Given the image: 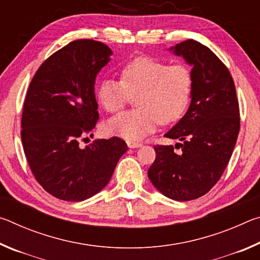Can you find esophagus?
<instances>
[{"label":"esophagus","mask_w":260,"mask_h":260,"mask_svg":"<svg viewBox=\"0 0 260 260\" xmlns=\"http://www.w3.org/2000/svg\"><path fill=\"white\" fill-rule=\"evenodd\" d=\"M127 146H128V148L131 149H134V148L142 147V144L139 142H135V141H127Z\"/></svg>","instance_id":"esophagus-1"}]
</instances>
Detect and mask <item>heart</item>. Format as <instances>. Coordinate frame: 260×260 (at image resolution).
<instances>
[{"label":"heart","instance_id":"heart-1","mask_svg":"<svg viewBox=\"0 0 260 260\" xmlns=\"http://www.w3.org/2000/svg\"><path fill=\"white\" fill-rule=\"evenodd\" d=\"M121 81L104 79L98 89L101 105L109 112L125 107L136 95L138 109L121 112L107 122L110 134L140 141L156 129L158 122L177 121L190 101L191 72L186 65L172 64L148 56L131 59L121 69Z\"/></svg>","mask_w":260,"mask_h":260}]
</instances>
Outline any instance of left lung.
<instances>
[{"mask_svg": "<svg viewBox=\"0 0 260 260\" xmlns=\"http://www.w3.org/2000/svg\"><path fill=\"white\" fill-rule=\"evenodd\" d=\"M169 50L191 67L190 105L164 135L180 143L155 147L148 177L162 195L184 202L205 195L221 177L240 132V110L230 71L208 47L189 39Z\"/></svg>", "mask_w": 260, "mask_h": 260, "instance_id": "left-lung-1", "label": "left lung"}]
</instances>
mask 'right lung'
Segmentation results:
<instances>
[{"mask_svg": "<svg viewBox=\"0 0 260 260\" xmlns=\"http://www.w3.org/2000/svg\"><path fill=\"white\" fill-rule=\"evenodd\" d=\"M100 41L76 40L45 60L29 83L21 141L37 181L56 199L80 202L107 186L127 144L119 138L80 140L95 128V80L112 56Z\"/></svg>", "mask_w": 260, "mask_h": 260, "instance_id": "1", "label": "right lung"}]
</instances>
